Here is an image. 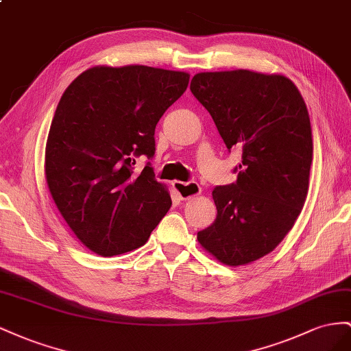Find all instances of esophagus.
Wrapping results in <instances>:
<instances>
[{"mask_svg": "<svg viewBox=\"0 0 351 351\" xmlns=\"http://www.w3.org/2000/svg\"><path fill=\"white\" fill-rule=\"evenodd\" d=\"M172 185L176 189V193L179 194V197H181V199H189V198H193V197H195V195L202 193V188H199V185L197 182L184 184V182L175 181Z\"/></svg>", "mask_w": 351, "mask_h": 351, "instance_id": "obj_1", "label": "esophagus"}]
</instances>
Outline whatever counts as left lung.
Masks as SVG:
<instances>
[{
    "instance_id": "left-lung-1",
    "label": "left lung",
    "mask_w": 351,
    "mask_h": 351,
    "mask_svg": "<svg viewBox=\"0 0 351 351\" xmlns=\"http://www.w3.org/2000/svg\"><path fill=\"white\" fill-rule=\"evenodd\" d=\"M189 89L229 152H243L237 181L213 189L217 215L198 243L228 266L252 263L274 252L304 206L313 158L306 103L288 77L243 69L197 73Z\"/></svg>"
}]
</instances>
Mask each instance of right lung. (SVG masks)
I'll return each instance as SVG.
<instances>
[{
  "label": "right lung",
  "mask_w": 351,
  "mask_h": 351,
  "mask_svg": "<svg viewBox=\"0 0 351 351\" xmlns=\"http://www.w3.org/2000/svg\"><path fill=\"white\" fill-rule=\"evenodd\" d=\"M189 82L148 66L85 70L60 98L45 147V178L60 213L99 256L141 247L172 206L152 163L156 125Z\"/></svg>",
  "instance_id": "1"
}]
</instances>
